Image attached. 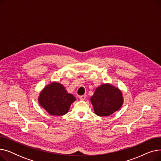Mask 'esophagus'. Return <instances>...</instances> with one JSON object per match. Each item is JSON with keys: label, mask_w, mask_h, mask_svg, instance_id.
I'll return each instance as SVG.
<instances>
[{"label": "esophagus", "mask_w": 161, "mask_h": 161, "mask_svg": "<svg viewBox=\"0 0 161 161\" xmlns=\"http://www.w3.org/2000/svg\"><path fill=\"white\" fill-rule=\"evenodd\" d=\"M86 98V95L79 96V98H80V100H85Z\"/></svg>", "instance_id": "34e87169"}]
</instances>
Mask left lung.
I'll use <instances>...</instances> for the list:
<instances>
[{
    "mask_svg": "<svg viewBox=\"0 0 161 161\" xmlns=\"http://www.w3.org/2000/svg\"><path fill=\"white\" fill-rule=\"evenodd\" d=\"M91 102L97 115L109 116L121 107L123 100L119 89L104 84L95 90Z\"/></svg>",
    "mask_w": 161,
    "mask_h": 161,
    "instance_id": "obj_1",
    "label": "left lung"
}]
</instances>
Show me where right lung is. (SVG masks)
Here are the masks:
<instances>
[{
	"label": "right lung",
	"mask_w": 161,
	"mask_h": 161,
	"mask_svg": "<svg viewBox=\"0 0 161 161\" xmlns=\"http://www.w3.org/2000/svg\"><path fill=\"white\" fill-rule=\"evenodd\" d=\"M75 100V98L68 93L61 84L55 82L47 86L38 98L39 104L49 114L58 116L69 112L71 104Z\"/></svg>",
	"instance_id": "add662e5"
}]
</instances>
